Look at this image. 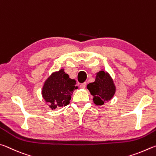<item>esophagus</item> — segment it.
<instances>
[{"instance_id": "obj_1", "label": "esophagus", "mask_w": 156, "mask_h": 156, "mask_svg": "<svg viewBox=\"0 0 156 156\" xmlns=\"http://www.w3.org/2000/svg\"><path fill=\"white\" fill-rule=\"evenodd\" d=\"M86 86V83L85 82V83H83L81 84V85H80V88H85Z\"/></svg>"}]
</instances>
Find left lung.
I'll use <instances>...</instances> for the list:
<instances>
[{
    "instance_id": "obj_1",
    "label": "left lung",
    "mask_w": 156,
    "mask_h": 156,
    "mask_svg": "<svg viewBox=\"0 0 156 156\" xmlns=\"http://www.w3.org/2000/svg\"><path fill=\"white\" fill-rule=\"evenodd\" d=\"M87 88L94 96V103L97 105H102L105 101L110 100L116 90L112 79L108 73L103 70L97 74L94 82L90 83Z\"/></svg>"
}]
</instances>
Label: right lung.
Wrapping results in <instances>:
<instances>
[{"mask_svg": "<svg viewBox=\"0 0 156 156\" xmlns=\"http://www.w3.org/2000/svg\"><path fill=\"white\" fill-rule=\"evenodd\" d=\"M75 80H71L64 69L53 73L45 81L42 88V97L52 110L69 104L71 94L77 88Z\"/></svg>", "mask_w": 156, "mask_h": 156, "instance_id": "add662e5", "label": "right lung"}]
</instances>
